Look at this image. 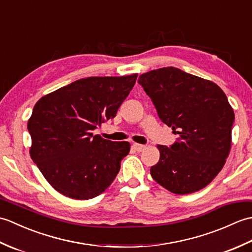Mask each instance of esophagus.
Returning a JSON list of instances; mask_svg holds the SVG:
<instances>
[{
	"label": "esophagus",
	"instance_id": "obj_1",
	"mask_svg": "<svg viewBox=\"0 0 252 252\" xmlns=\"http://www.w3.org/2000/svg\"><path fill=\"white\" fill-rule=\"evenodd\" d=\"M133 147H134L135 151H136V152H138V153H140V152H143L144 149L146 148V146H145V145H141V144H134V145H133Z\"/></svg>",
	"mask_w": 252,
	"mask_h": 252
}]
</instances>
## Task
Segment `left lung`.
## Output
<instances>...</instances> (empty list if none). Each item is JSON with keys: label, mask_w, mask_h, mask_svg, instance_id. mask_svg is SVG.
I'll list each match as a JSON object with an SVG mask.
<instances>
[{"label": "left lung", "mask_w": 252, "mask_h": 252, "mask_svg": "<svg viewBox=\"0 0 252 252\" xmlns=\"http://www.w3.org/2000/svg\"><path fill=\"white\" fill-rule=\"evenodd\" d=\"M158 116L179 138L158 145L153 179L171 192L186 195L206 187L222 170L232 145L234 111L220 87L179 68L165 67L138 78Z\"/></svg>", "instance_id": "left-lung-1"}]
</instances>
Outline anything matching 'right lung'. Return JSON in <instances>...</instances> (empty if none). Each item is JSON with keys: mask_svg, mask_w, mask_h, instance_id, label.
Instances as JSON below:
<instances>
[{"mask_svg": "<svg viewBox=\"0 0 252 252\" xmlns=\"http://www.w3.org/2000/svg\"><path fill=\"white\" fill-rule=\"evenodd\" d=\"M136 78L80 79L36 101L28 121L30 156L61 194L87 200L114 182L130 143L105 140L93 131L116 117Z\"/></svg>", "mask_w": 252, "mask_h": 252, "instance_id": "1", "label": "right lung"}]
</instances>
